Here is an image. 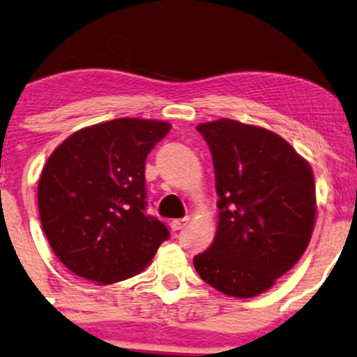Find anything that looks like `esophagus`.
I'll return each mask as SVG.
<instances>
[{
  "instance_id": "esophagus-1",
  "label": "esophagus",
  "mask_w": 357,
  "mask_h": 357,
  "mask_svg": "<svg viewBox=\"0 0 357 357\" xmlns=\"http://www.w3.org/2000/svg\"><path fill=\"white\" fill-rule=\"evenodd\" d=\"M189 222V219L188 218H183V219H173L169 222V227H171V231H181V229L184 227V225H186Z\"/></svg>"
}]
</instances>
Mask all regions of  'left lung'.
Returning <instances> with one entry per match:
<instances>
[{
	"instance_id": "1",
	"label": "left lung",
	"mask_w": 357,
	"mask_h": 357,
	"mask_svg": "<svg viewBox=\"0 0 357 357\" xmlns=\"http://www.w3.org/2000/svg\"><path fill=\"white\" fill-rule=\"evenodd\" d=\"M197 132L214 161L219 222L194 268L220 293L252 298L308 247L317 215L313 173L290 143L260 126L220 119Z\"/></svg>"
}]
</instances>
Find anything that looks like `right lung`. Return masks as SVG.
<instances>
[{"instance_id": "obj_1", "label": "right lung", "mask_w": 357, "mask_h": 357, "mask_svg": "<svg viewBox=\"0 0 357 357\" xmlns=\"http://www.w3.org/2000/svg\"><path fill=\"white\" fill-rule=\"evenodd\" d=\"M168 121L115 119L72 133L49 156L39 218L59 260L98 285L133 277L169 237L146 215L145 163Z\"/></svg>"}]
</instances>
